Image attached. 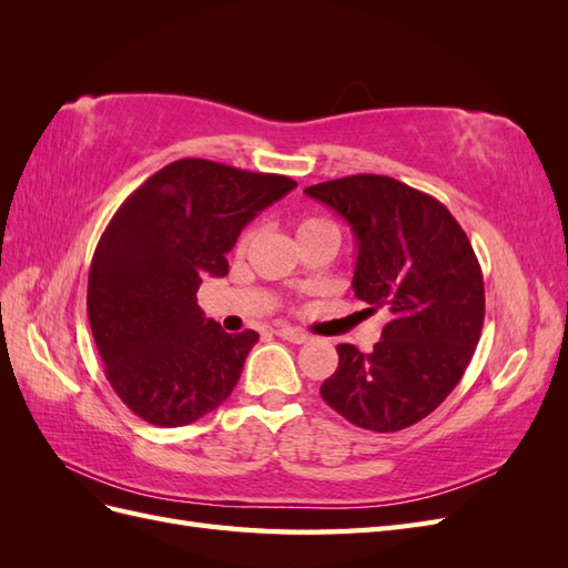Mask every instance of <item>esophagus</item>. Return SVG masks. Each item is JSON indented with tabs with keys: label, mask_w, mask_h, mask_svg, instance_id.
Segmentation results:
<instances>
[{
	"label": "esophagus",
	"mask_w": 568,
	"mask_h": 568,
	"mask_svg": "<svg viewBox=\"0 0 568 568\" xmlns=\"http://www.w3.org/2000/svg\"><path fill=\"white\" fill-rule=\"evenodd\" d=\"M277 336L288 341V343H307V341H311V336H307L305 332L291 329V326H282V329H277Z\"/></svg>",
	"instance_id": "34e87169"
}]
</instances>
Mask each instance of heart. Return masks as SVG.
<instances>
[{"mask_svg":"<svg viewBox=\"0 0 568 568\" xmlns=\"http://www.w3.org/2000/svg\"><path fill=\"white\" fill-rule=\"evenodd\" d=\"M311 234H336V227L332 225L329 220H324V217H301L296 222V236L305 239V236H311ZM246 242H248V236H244L242 242H239V251L246 246Z\"/></svg>","mask_w":568,"mask_h":568,"instance_id":"1","label":"heart"}]
</instances>
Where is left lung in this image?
I'll return each instance as SVG.
<instances>
[{"label":"left lung","mask_w":568,"mask_h":568,"mask_svg":"<svg viewBox=\"0 0 568 568\" xmlns=\"http://www.w3.org/2000/svg\"><path fill=\"white\" fill-rule=\"evenodd\" d=\"M348 222L353 291L388 324L372 353L341 343L324 403L376 434L417 424L448 398L484 329V274L467 234L440 201L386 175L305 189Z\"/></svg>","instance_id":"8db88e82"}]
</instances>
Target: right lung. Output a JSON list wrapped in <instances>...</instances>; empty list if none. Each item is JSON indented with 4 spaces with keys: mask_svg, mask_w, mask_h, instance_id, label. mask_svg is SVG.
Returning <instances> with one entry per match:
<instances>
[{
    "mask_svg": "<svg viewBox=\"0 0 568 568\" xmlns=\"http://www.w3.org/2000/svg\"><path fill=\"white\" fill-rule=\"evenodd\" d=\"M296 182L182 159L132 192L101 234L88 315L106 379L136 417L184 426L230 398L257 334L203 315V277H225L239 234Z\"/></svg>",
    "mask_w": 568,
    "mask_h": 568,
    "instance_id": "obj_1",
    "label": "right lung"
}]
</instances>
